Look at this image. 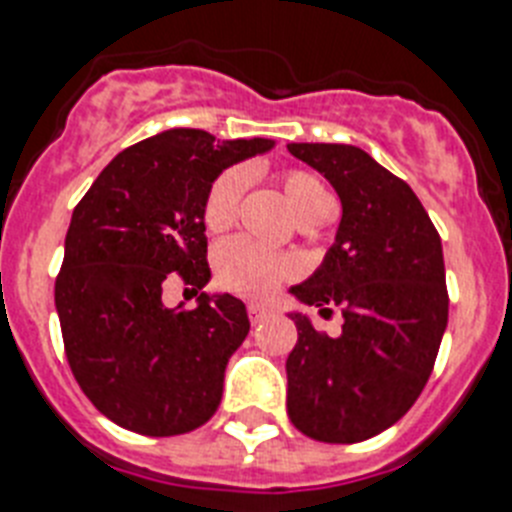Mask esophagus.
<instances>
[{"label":"esophagus","mask_w":512,"mask_h":512,"mask_svg":"<svg viewBox=\"0 0 512 512\" xmlns=\"http://www.w3.org/2000/svg\"><path fill=\"white\" fill-rule=\"evenodd\" d=\"M247 314H250V322L257 324V322H262V319H268L270 314H273V309L265 304H255V301H252V304H247Z\"/></svg>","instance_id":"34e87169"}]
</instances>
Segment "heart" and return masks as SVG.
I'll list each match as a JSON object with an SVG mask.
<instances>
[{"label":"heart","instance_id":"b5f03b06","mask_svg":"<svg viewBox=\"0 0 512 512\" xmlns=\"http://www.w3.org/2000/svg\"><path fill=\"white\" fill-rule=\"evenodd\" d=\"M247 175L242 167H229L208 185L203 198V224L208 231H224L234 224ZM283 193L301 224H317L332 216L335 201L324 182L304 170H288L281 177ZM299 270L296 260L281 252L265 250L252 239L234 237L216 250V281L221 288L250 299H268L283 281Z\"/></svg>","mask_w":512,"mask_h":512}]
</instances>
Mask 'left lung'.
<instances>
[{"mask_svg":"<svg viewBox=\"0 0 512 512\" xmlns=\"http://www.w3.org/2000/svg\"><path fill=\"white\" fill-rule=\"evenodd\" d=\"M342 203L335 244L291 293L342 332L299 330L286 361L288 417L322 443H361L407 415L428 384L448 324L441 234L404 180L348 144H288Z\"/></svg>","mask_w":512,"mask_h":512,"instance_id":"1","label":"left lung"}]
</instances>
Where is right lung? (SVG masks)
I'll list each match as a JSON object with an SVG mask.
<instances>
[{"label": "right lung", "mask_w": 512, "mask_h": 512, "mask_svg": "<svg viewBox=\"0 0 512 512\" xmlns=\"http://www.w3.org/2000/svg\"><path fill=\"white\" fill-rule=\"evenodd\" d=\"M270 146L201 128L157 133L123 149L71 213L53 288L66 361L115 425L170 438L219 410L226 363L250 332L247 309L229 293H202L195 310H170L161 293L172 280L206 286L208 185Z\"/></svg>", "instance_id": "1"}]
</instances>
